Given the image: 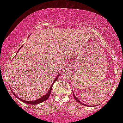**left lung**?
<instances>
[{
	"instance_id": "1",
	"label": "left lung",
	"mask_w": 123,
	"mask_h": 123,
	"mask_svg": "<svg viewBox=\"0 0 123 123\" xmlns=\"http://www.w3.org/2000/svg\"><path fill=\"white\" fill-rule=\"evenodd\" d=\"M73 96H74V99H75L77 101H78V103H80V104H82V105H85V106H86V105H85V104H83L82 103H81V102L80 100H78V98H77L75 97V95H74V93H73Z\"/></svg>"
}]
</instances>
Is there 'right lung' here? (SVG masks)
Instances as JSON below:
<instances>
[{
  "label": "right lung",
  "mask_w": 123,
  "mask_h": 123,
  "mask_svg": "<svg viewBox=\"0 0 123 123\" xmlns=\"http://www.w3.org/2000/svg\"><path fill=\"white\" fill-rule=\"evenodd\" d=\"M22 47H20V48H22ZM19 49L18 50V51H17V53L18 52V51L19 50ZM60 74L58 75L57 76V77L56 78H55V80L54 81V82H53V84H52V85H51V87H50V89H49V91H48V92L47 93V94H45L44 97H41V98H39V99H37V100H35V101H26V100H22V99H20L19 98H18V97L17 96V95H16V94H14V93L13 92H12V89H11V91H12V92L13 93V94L15 95V96L18 99H20V100L21 101H23V102H24V103H27V104H32V105H35V104H39V103H42V102H43V101H45L46 100H47L48 99V98H49V97L50 96V93H51V89H52V87H53V85H54V83H55V82L57 80V79H58V78H59V76H60Z\"/></svg>",
  "instance_id": "add662e5"
}]
</instances>
